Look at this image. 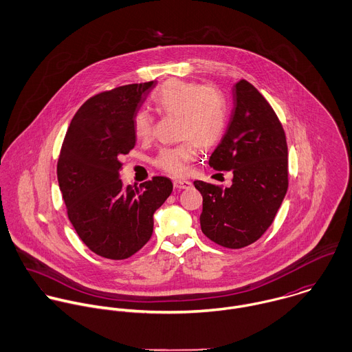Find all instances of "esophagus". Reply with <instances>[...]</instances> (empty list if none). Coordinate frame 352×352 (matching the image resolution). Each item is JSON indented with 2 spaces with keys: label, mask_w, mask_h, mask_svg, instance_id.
<instances>
[{
  "label": "esophagus",
  "mask_w": 352,
  "mask_h": 352,
  "mask_svg": "<svg viewBox=\"0 0 352 352\" xmlns=\"http://www.w3.org/2000/svg\"><path fill=\"white\" fill-rule=\"evenodd\" d=\"M173 187L180 190H187L191 187V182L188 180H173Z\"/></svg>",
  "instance_id": "34e87169"
}]
</instances>
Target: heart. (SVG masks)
I'll return each instance as SVG.
<instances>
[{
  "instance_id": "heart-1",
  "label": "heart",
  "mask_w": 352,
  "mask_h": 352,
  "mask_svg": "<svg viewBox=\"0 0 352 352\" xmlns=\"http://www.w3.org/2000/svg\"><path fill=\"white\" fill-rule=\"evenodd\" d=\"M153 104L166 116H180L179 138L182 145L164 149L155 158V165L172 176H183L190 162L197 157L198 146L208 149L217 145L228 124L229 108L225 95L212 85L169 80L154 94ZM154 118L140 109L133 118V130L138 140H149Z\"/></svg>"
}]
</instances>
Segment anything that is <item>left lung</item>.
Returning a JSON list of instances; mask_svg holds the SVG:
<instances>
[{
	"label": "left lung",
	"instance_id": "1",
	"mask_svg": "<svg viewBox=\"0 0 352 352\" xmlns=\"http://www.w3.org/2000/svg\"><path fill=\"white\" fill-rule=\"evenodd\" d=\"M233 101L228 130L208 160L215 170L233 172L232 186L201 180L194 186L203 197V234L240 250L272 225L289 187V153L279 118L251 82L234 85Z\"/></svg>",
	"mask_w": 352,
	"mask_h": 352
}]
</instances>
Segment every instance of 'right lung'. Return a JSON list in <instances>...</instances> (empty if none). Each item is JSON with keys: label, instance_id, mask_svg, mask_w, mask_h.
Here are the masks:
<instances>
[{"label": "right lung", "instance_id": "right-lung-1", "mask_svg": "<svg viewBox=\"0 0 352 352\" xmlns=\"http://www.w3.org/2000/svg\"><path fill=\"white\" fill-rule=\"evenodd\" d=\"M157 81L118 87L89 98L66 131L56 164L69 221L96 254L124 260L153 234V214L173 184L153 176L140 188L119 179L120 157L135 146L133 118Z\"/></svg>", "mask_w": 352, "mask_h": 352}]
</instances>
